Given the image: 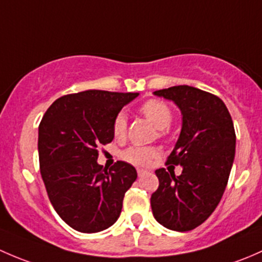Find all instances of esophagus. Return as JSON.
Here are the masks:
<instances>
[{
    "instance_id": "obj_1",
    "label": "esophagus",
    "mask_w": 262,
    "mask_h": 262,
    "mask_svg": "<svg viewBox=\"0 0 262 262\" xmlns=\"http://www.w3.org/2000/svg\"><path fill=\"white\" fill-rule=\"evenodd\" d=\"M146 170H144V169H137V175H139V177H142V175H145L146 174Z\"/></svg>"
}]
</instances>
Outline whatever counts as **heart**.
<instances>
[{
    "mask_svg": "<svg viewBox=\"0 0 262 262\" xmlns=\"http://www.w3.org/2000/svg\"><path fill=\"white\" fill-rule=\"evenodd\" d=\"M140 111L155 126L160 128V135L170 126L172 121V112L170 107L159 99H149L141 106ZM127 131V120L123 112H118L112 122V134L117 140L123 139ZM159 155V151L154 146H131L122 152V159L136 166H146Z\"/></svg>",
    "mask_w": 262,
    "mask_h": 262,
    "instance_id": "heart-1",
    "label": "heart"
}]
</instances>
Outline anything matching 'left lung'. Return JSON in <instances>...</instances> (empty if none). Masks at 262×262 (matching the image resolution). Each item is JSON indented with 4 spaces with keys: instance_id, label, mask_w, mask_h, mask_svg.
Here are the masks:
<instances>
[{
    "instance_id": "1",
    "label": "left lung",
    "mask_w": 262,
    "mask_h": 262,
    "mask_svg": "<svg viewBox=\"0 0 262 262\" xmlns=\"http://www.w3.org/2000/svg\"><path fill=\"white\" fill-rule=\"evenodd\" d=\"M180 108L183 126L166 164L182 165L179 177L155 171L159 188L151 194L155 220L172 231L194 230L221 202L236 147L233 121L220 97L189 85L154 92Z\"/></svg>"
}]
</instances>
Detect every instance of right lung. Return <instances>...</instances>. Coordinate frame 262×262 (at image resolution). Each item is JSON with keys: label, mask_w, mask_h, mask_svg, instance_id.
Returning a JSON list of instances; mask_svg holds the SVG:
<instances>
[{"label": "right lung", "mask_w": 262, "mask_h": 262, "mask_svg": "<svg viewBox=\"0 0 262 262\" xmlns=\"http://www.w3.org/2000/svg\"><path fill=\"white\" fill-rule=\"evenodd\" d=\"M139 93L84 91L56 99L39 125L40 174L59 217L73 230L94 233L120 217L136 169L97 164L98 147L113 140L112 122Z\"/></svg>", "instance_id": "obj_1"}]
</instances>
